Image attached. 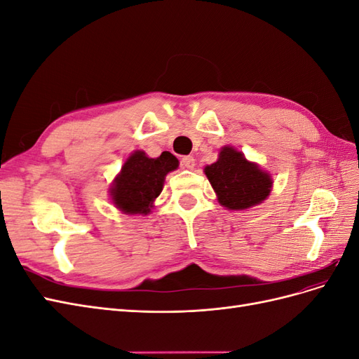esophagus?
Wrapping results in <instances>:
<instances>
[{"mask_svg":"<svg viewBox=\"0 0 359 359\" xmlns=\"http://www.w3.org/2000/svg\"><path fill=\"white\" fill-rule=\"evenodd\" d=\"M181 166L187 168V169H193L194 168V158L191 156H184L181 158Z\"/></svg>","mask_w":359,"mask_h":359,"instance_id":"obj_1","label":"esophagus"}]
</instances>
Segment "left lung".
Returning a JSON list of instances; mask_svg holds the SVG:
<instances>
[{
    "mask_svg": "<svg viewBox=\"0 0 359 359\" xmlns=\"http://www.w3.org/2000/svg\"><path fill=\"white\" fill-rule=\"evenodd\" d=\"M217 194V201L227 210H247L262 203L273 189V180L259 165L248 161L241 151L223 147L219 160L203 169Z\"/></svg>",
    "mask_w": 359,
    "mask_h": 359,
    "instance_id": "8db88e82",
    "label": "left lung"
}]
</instances>
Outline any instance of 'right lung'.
<instances>
[{
  "label": "right lung",
  "instance_id": "1",
  "mask_svg": "<svg viewBox=\"0 0 359 359\" xmlns=\"http://www.w3.org/2000/svg\"><path fill=\"white\" fill-rule=\"evenodd\" d=\"M178 163L169 151H163L157 158H149L144 151H135L109 189L112 203L124 214H149L166 175L178 168Z\"/></svg>",
  "mask_w": 359,
  "mask_h": 359
}]
</instances>
